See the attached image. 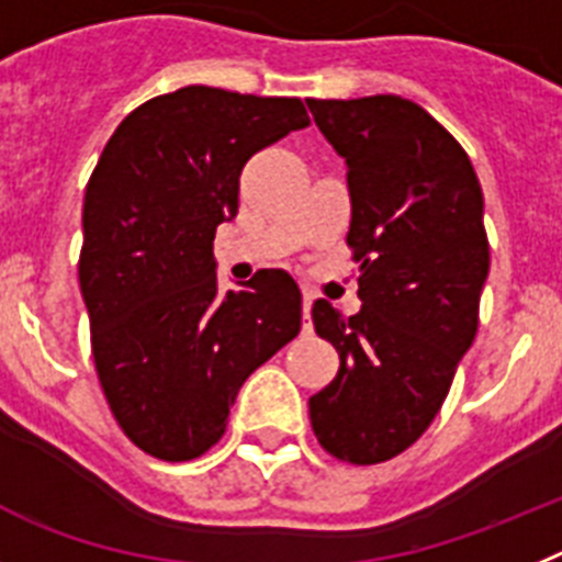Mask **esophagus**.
I'll use <instances>...</instances> for the list:
<instances>
[{
    "label": "esophagus",
    "mask_w": 562,
    "mask_h": 562,
    "mask_svg": "<svg viewBox=\"0 0 562 562\" xmlns=\"http://www.w3.org/2000/svg\"><path fill=\"white\" fill-rule=\"evenodd\" d=\"M311 305H314V296L311 294H305V300H302V330H305V334H311V330H314V322H311Z\"/></svg>",
    "instance_id": "34e87169"
}]
</instances>
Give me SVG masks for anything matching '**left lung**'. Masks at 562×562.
Instances as JSON below:
<instances>
[{
  "label": "left lung",
  "mask_w": 562,
  "mask_h": 562,
  "mask_svg": "<svg viewBox=\"0 0 562 562\" xmlns=\"http://www.w3.org/2000/svg\"><path fill=\"white\" fill-rule=\"evenodd\" d=\"M348 166V246L362 311L314 302V328L339 373L308 398L330 456L382 463L422 438L477 330L490 274L484 194L470 158L424 106L402 95L308 99Z\"/></svg>",
  "instance_id": "left-lung-1"
}]
</instances>
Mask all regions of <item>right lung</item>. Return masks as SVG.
<instances>
[{
	"label": "right lung",
	"mask_w": 562,
	"mask_h": 562,
	"mask_svg": "<svg viewBox=\"0 0 562 562\" xmlns=\"http://www.w3.org/2000/svg\"><path fill=\"white\" fill-rule=\"evenodd\" d=\"M308 124L300 99L180 87L121 121L87 183L92 359L115 422L160 461L221 441L243 382L300 334V285L280 268L223 294L214 232L237 214L246 160Z\"/></svg>",
	"instance_id": "add662e5"
}]
</instances>
